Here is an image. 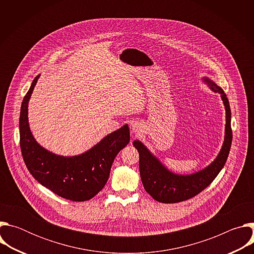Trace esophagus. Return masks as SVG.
I'll return each mask as SVG.
<instances>
[{
  "instance_id": "1",
  "label": "esophagus",
  "mask_w": 254,
  "mask_h": 254,
  "mask_svg": "<svg viewBox=\"0 0 254 254\" xmlns=\"http://www.w3.org/2000/svg\"><path fill=\"white\" fill-rule=\"evenodd\" d=\"M142 129H143L142 124H140L138 122H133L131 124V132L132 133H138V132L142 131Z\"/></svg>"
}]
</instances>
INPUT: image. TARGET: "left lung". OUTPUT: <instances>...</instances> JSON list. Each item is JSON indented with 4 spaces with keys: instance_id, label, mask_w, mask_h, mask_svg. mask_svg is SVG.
Wrapping results in <instances>:
<instances>
[{
    "instance_id": "obj_1",
    "label": "left lung",
    "mask_w": 254,
    "mask_h": 254,
    "mask_svg": "<svg viewBox=\"0 0 254 254\" xmlns=\"http://www.w3.org/2000/svg\"><path fill=\"white\" fill-rule=\"evenodd\" d=\"M202 82L212 91L220 94L226 114L222 147L210 165L192 174H177L170 171L140 140L135 139L132 142L139 155V174L143 188L158 202L178 203L198 195L213 182L227 161L232 141L229 101L223 89L209 77L204 76Z\"/></svg>"
}]
</instances>
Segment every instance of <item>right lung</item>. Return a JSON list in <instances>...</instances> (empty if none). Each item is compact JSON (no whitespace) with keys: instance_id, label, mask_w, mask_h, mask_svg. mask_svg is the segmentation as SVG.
Wrapping results in <instances>:
<instances>
[{"instance_id":"add662e5","label":"right lung","mask_w":254,"mask_h":254,"mask_svg":"<svg viewBox=\"0 0 254 254\" xmlns=\"http://www.w3.org/2000/svg\"><path fill=\"white\" fill-rule=\"evenodd\" d=\"M40 74L25 95L20 113V147L31 175L56 195L82 202L93 198L105 186L117 155L129 142L125 125L105 135L88 151L76 156L56 155L43 148L33 136L28 121V104Z\"/></svg>"}]
</instances>
